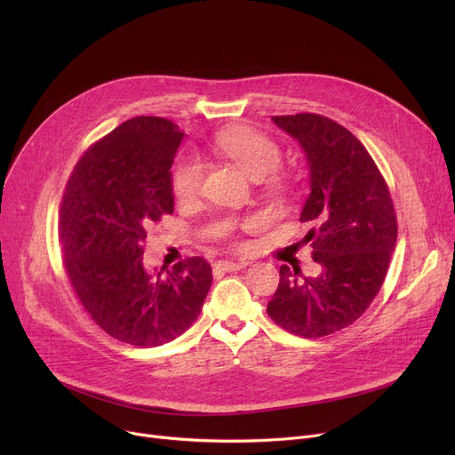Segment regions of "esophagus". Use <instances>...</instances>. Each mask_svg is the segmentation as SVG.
Wrapping results in <instances>:
<instances>
[{
	"mask_svg": "<svg viewBox=\"0 0 455 455\" xmlns=\"http://www.w3.org/2000/svg\"><path fill=\"white\" fill-rule=\"evenodd\" d=\"M247 266H249V261H245V259H237V261H232V259H221V261H218V264H215V267L221 269V271H225V273L240 271V269H243V267H247Z\"/></svg>",
	"mask_w": 455,
	"mask_h": 455,
	"instance_id": "34e87169",
	"label": "esophagus"
}]
</instances>
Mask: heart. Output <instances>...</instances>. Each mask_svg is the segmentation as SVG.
<instances>
[{
  "mask_svg": "<svg viewBox=\"0 0 455 455\" xmlns=\"http://www.w3.org/2000/svg\"><path fill=\"white\" fill-rule=\"evenodd\" d=\"M218 153L259 182L271 177L282 162V149L267 134L254 129H230L215 136L210 143ZM204 180V165L196 156H184L173 167V194L177 201L188 203L199 196Z\"/></svg>",
  "mask_w": 455,
  "mask_h": 455,
  "instance_id": "heart-1",
  "label": "heart"
}]
</instances>
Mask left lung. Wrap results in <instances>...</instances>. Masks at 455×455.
Here are the masks:
<instances>
[{
    "label": "left lung",
    "mask_w": 455,
    "mask_h": 455,
    "mask_svg": "<svg viewBox=\"0 0 455 455\" xmlns=\"http://www.w3.org/2000/svg\"><path fill=\"white\" fill-rule=\"evenodd\" d=\"M295 138L309 167V196L300 221H312L304 242L321 264L317 276L280 267L269 317L295 336L315 339L363 315L386 280L396 245V215L372 156L343 125L319 114L273 116Z\"/></svg>",
    "instance_id": "left-lung-1"
}]
</instances>
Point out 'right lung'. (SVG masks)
<instances>
[{
  "mask_svg": "<svg viewBox=\"0 0 455 455\" xmlns=\"http://www.w3.org/2000/svg\"><path fill=\"white\" fill-rule=\"evenodd\" d=\"M184 132L170 119H127L81 156L60 203L64 267L84 309L108 336L160 347L199 317L212 285L201 256L162 275L143 267L148 227L173 213L172 165Z\"/></svg>",
  "mask_w": 455,
  "mask_h": 455,
  "instance_id": "add662e5",
  "label": "right lung"
}]
</instances>
